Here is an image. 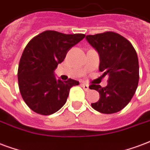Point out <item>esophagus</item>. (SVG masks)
Masks as SVG:
<instances>
[{
    "mask_svg": "<svg viewBox=\"0 0 150 150\" xmlns=\"http://www.w3.org/2000/svg\"><path fill=\"white\" fill-rule=\"evenodd\" d=\"M81 87L83 88L85 91H88V89H89V86H88L87 84H85V83H81Z\"/></svg>",
    "mask_w": 150,
    "mask_h": 150,
    "instance_id": "obj_1",
    "label": "esophagus"
}]
</instances>
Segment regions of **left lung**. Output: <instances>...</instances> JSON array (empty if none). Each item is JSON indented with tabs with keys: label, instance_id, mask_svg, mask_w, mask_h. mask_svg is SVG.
I'll list each match as a JSON object with an SVG mask.
<instances>
[{
	"label": "left lung",
	"instance_id": "8db88e82",
	"mask_svg": "<svg viewBox=\"0 0 150 150\" xmlns=\"http://www.w3.org/2000/svg\"><path fill=\"white\" fill-rule=\"evenodd\" d=\"M87 41L99 54V70L108 76V85L91 84L90 89L100 93V100L91 103L103 114L121 111L129 103L138 88L139 66L134 48L124 37L112 31L87 35Z\"/></svg>",
	"mask_w": 150,
	"mask_h": 150
}]
</instances>
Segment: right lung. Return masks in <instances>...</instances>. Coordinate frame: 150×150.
Masks as SVG:
<instances>
[{"mask_svg": "<svg viewBox=\"0 0 150 150\" xmlns=\"http://www.w3.org/2000/svg\"><path fill=\"white\" fill-rule=\"evenodd\" d=\"M84 36L46 31L28 42L20 58L17 76L20 94L32 111L43 115L55 113L66 103L71 88L79 84L73 79L58 80L54 70Z\"/></svg>", "mask_w": 150, "mask_h": 150, "instance_id": "obj_1", "label": "right lung"}]
</instances>
